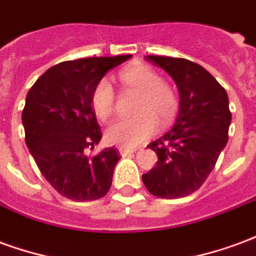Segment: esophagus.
<instances>
[{
    "label": "esophagus",
    "mask_w": 256,
    "mask_h": 256,
    "mask_svg": "<svg viewBox=\"0 0 256 256\" xmlns=\"http://www.w3.org/2000/svg\"><path fill=\"white\" fill-rule=\"evenodd\" d=\"M136 152V150H130V148H123V146H120L119 148V154L124 158V156H128L132 155V154H134Z\"/></svg>",
    "instance_id": "34e87169"
}]
</instances>
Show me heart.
Here are the masks:
<instances>
[{"label": "heart", "mask_w": 256, "mask_h": 256, "mask_svg": "<svg viewBox=\"0 0 256 256\" xmlns=\"http://www.w3.org/2000/svg\"><path fill=\"white\" fill-rule=\"evenodd\" d=\"M119 80L128 93L137 94L132 119H116L106 128V138L123 148H136L154 136L158 126L164 128L178 111V97L170 84L146 64H136L119 72ZM96 115L106 120L115 110V92L108 80H100L92 93Z\"/></svg>", "instance_id": "heart-1"}]
</instances>
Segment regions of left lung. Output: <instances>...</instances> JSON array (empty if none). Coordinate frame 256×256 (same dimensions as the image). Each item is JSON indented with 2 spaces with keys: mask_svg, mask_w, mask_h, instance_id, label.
<instances>
[{
  "mask_svg": "<svg viewBox=\"0 0 256 256\" xmlns=\"http://www.w3.org/2000/svg\"><path fill=\"white\" fill-rule=\"evenodd\" d=\"M145 58L174 79L180 111L172 130L148 145L158 162L142 174V182L156 198H185L203 185L228 144V93L207 70L186 58Z\"/></svg>",
  "mask_w": 256,
  "mask_h": 256,
  "instance_id": "8db88e82",
  "label": "left lung"
}]
</instances>
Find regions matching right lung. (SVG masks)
<instances>
[{
    "label": "right lung",
    "mask_w": 256,
    "mask_h": 256,
    "mask_svg": "<svg viewBox=\"0 0 256 256\" xmlns=\"http://www.w3.org/2000/svg\"><path fill=\"white\" fill-rule=\"evenodd\" d=\"M132 58H89L56 64L26 97V144L46 181L64 198L90 202L106 196L120 159L115 148L86 155L100 142L92 93L106 71Z\"/></svg>",
    "instance_id": "add662e5"
}]
</instances>
